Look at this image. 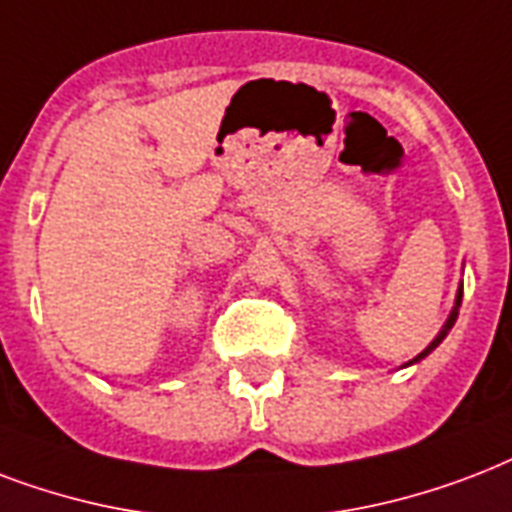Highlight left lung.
<instances>
[{
    "label": "left lung",
    "mask_w": 512,
    "mask_h": 512,
    "mask_svg": "<svg viewBox=\"0 0 512 512\" xmlns=\"http://www.w3.org/2000/svg\"><path fill=\"white\" fill-rule=\"evenodd\" d=\"M459 304H462V285H459V291H457V304H454V310H451L449 320H446V326L441 328V334L435 336L433 342L427 344V350H422V352H419L417 358H414V360H408L406 366H411V363H419V360H422V358H427V355H430V352H433L435 347H438V344L443 342V339H446V334H449V331H451V326H454V323H457V315H459Z\"/></svg>",
    "instance_id": "8db88e82"
}]
</instances>
